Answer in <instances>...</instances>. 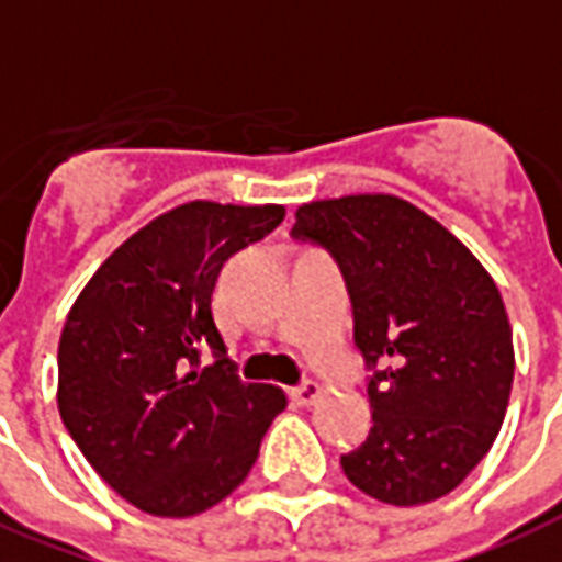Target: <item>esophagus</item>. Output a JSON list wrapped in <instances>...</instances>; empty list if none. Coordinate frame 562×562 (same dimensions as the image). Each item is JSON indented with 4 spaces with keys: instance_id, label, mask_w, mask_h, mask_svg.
Segmentation results:
<instances>
[{
    "instance_id": "1",
    "label": "esophagus",
    "mask_w": 562,
    "mask_h": 562,
    "mask_svg": "<svg viewBox=\"0 0 562 562\" xmlns=\"http://www.w3.org/2000/svg\"><path fill=\"white\" fill-rule=\"evenodd\" d=\"M319 384H313V381H304L302 386H295L293 390V402L295 404H302V407H311V404L319 402Z\"/></svg>"
}]
</instances>
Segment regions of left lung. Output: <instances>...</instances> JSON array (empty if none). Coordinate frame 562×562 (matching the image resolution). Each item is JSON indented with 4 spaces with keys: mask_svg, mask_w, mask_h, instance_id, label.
<instances>
[{
    "mask_svg": "<svg viewBox=\"0 0 562 562\" xmlns=\"http://www.w3.org/2000/svg\"><path fill=\"white\" fill-rule=\"evenodd\" d=\"M293 237L337 258L355 307L372 428L340 460L360 493L437 502L484 460L510 402L513 330L484 263L393 193L299 204Z\"/></svg>",
    "mask_w": 562,
    "mask_h": 562,
    "instance_id": "1",
    "label": "left lung"
}]
</instances>
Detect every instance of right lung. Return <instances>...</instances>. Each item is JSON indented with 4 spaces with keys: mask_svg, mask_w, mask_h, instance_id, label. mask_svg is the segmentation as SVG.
<instances>
[{
    "mask_svg": "<svg viewBox=\"0 0 562 562\" xmlns=\"http://www.w3.org/2000/svg\"><path fill=\"white\" fill-rule=\"evenodd\" d=\"M284 213V204H178L111 251L69 307L60 419L137 510L184 519L228 498L286 407L284 390L234 375L211 313L222 263ZM204 345L217 355L213 368L198 363Z\"/></svg>",
    "mask_w": 562,
    "mask_h": 562,
    "instance_id": "1",
    "label": "right lung"
}]
</instances>
